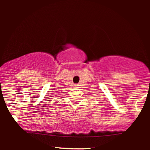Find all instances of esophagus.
<instances>
[{
  "label": "esophagus",
  "instance_id": "obj_1",
  "mask_svg": "<svg viewBox=\"0 0 150 150\" xmlns=\"http://www.w3.org/2000/svg\"><path fill=\"white\" fill-rule=\"evenodd\" d=\"M74 86H77V85H74Z\"/></svg>",
  "mask_w": 150,
  "mask_h": 150
}]
</instances>
